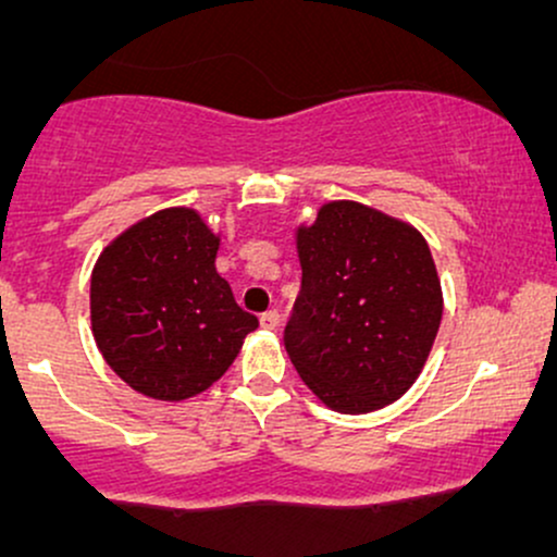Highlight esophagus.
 I'll return each mask as SVG.
<instances>
[{"mask_svg":"<svg viewBox=\"0 0 557 557\" xmlns=\"http://www.w3.org/2000/svg\"><path fill=\"white\" fill-rule=\"evenodd\" d=\"M277 324H280V311L277 309H270V311H264V314H261V327L277 330Z\"/></svg>","mask_w":557,"mask_h":557,"instance_id":"34e87169","label":"esophagus"}]
</instances>
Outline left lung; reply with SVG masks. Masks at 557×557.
Returning a JSON list of instances; mask_svg holds the SVG:
<instances>
[{"instance_id": "8db88e82", "label": "left lung", "mask_w": 557, "mask_h": 557, "mask_svg": "<svg viewBox=\"0 0 557 557\" xmlns=\"http://www.w3.org/2000/svg\"><path fill=\"white\" fill-rule=\"evenodd\" d=\"M300 293L285 327L293 367L324 406L369 413L417 382L443 319V290L417 227L330 201L298 227Z\"/></svg>"}]
</instances>
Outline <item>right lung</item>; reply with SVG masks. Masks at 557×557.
<instances>
[{"instance_id": "1", "label": "right lung", "mask_w": 557, "mask_h": 557, "mask_svg": "<svg viewBox=\"0 0 557 557\" xmlns=\"http://www.w3.org/2000/svg\"><path fill=\"white\" fill-rule=\"evenodd\" d=\"M220 238L194 209L146 216L101 251L91 330L112 372L136 393L185 400L212 387L259 319L216 274Z\"/></svg>"}]
</instances>
